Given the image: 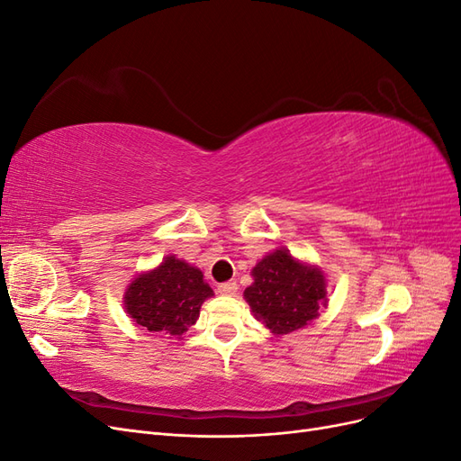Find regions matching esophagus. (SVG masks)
I'll list each match as a JSON object with an SVG mask.
<instances>
[{
    "mask_svg": "<svg viewBox=\"0 0 461 461\" xmlns=\"http://www.w3.org/2000/svg\"><path fill=\"white\" fill-rule=\"evenodd\" d=\"M219 294H225V296H232L236 294V290H239V285H236L234 281H229V283H222L219 285Z\"/></svg>",
    "mask_w": 461,
    "mask_h": 461,
    "instance_id": "obj_1",
    "label": "esophagus"
}]
</instances>
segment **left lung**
I'll return each instance as SVG.
<instances>
[{
    "instance_id": "8db88e82",
    "label": "left lung",
    "mask_w": 461,
    "mask_h": 461,
    "mask_svg": "<svg viewBox=\"0 0 461 461\" xmlns=\"http://www.w3.org/2000/svg\"><path fill=\"white\" fill-rule=\"evenodd\" d=\"M254 283L244 298L254 317L275 334H288L310 325L327 308V281L315 265L298 261L288 249L278 248L258 261Z\"/></svg>"
}]
</instances>
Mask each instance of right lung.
Wrapping results in <instances>:
<instances>
[{"label": "right lung", "instance_id": "right-lung-1", "mask_svg": "<svg viewBox=\"0 0 461 461\" xmlns=\"http://www.w3.org/2000/svg\"><path fill=\"white\" fill-rule=\"evenodd\" d=\"M213 296L198 267L167 256L156 269L138 275L124 292V310L149 332L180 339L196 323L202 303Z\"/></svg>", "mask_w": 461, "mask_h": 461}]
</instances>
